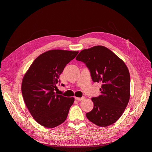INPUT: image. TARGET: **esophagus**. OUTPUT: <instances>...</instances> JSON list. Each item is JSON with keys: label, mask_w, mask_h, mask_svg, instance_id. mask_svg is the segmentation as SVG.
Returning <instances> with one entry per match:
<instances>
[{"label": "esophagus", "mask_w": 152, "mask_h": 152, "mask_svg": "<svg viewBox=\"0 0 152 152\" xmlns=\"http://www.w3.org/2000/svg\"><path fill=\"white\" fill-rule=\"evenodd\" d=\"M75 99L76 100H82L83 99H84V97H75Z\"/></svg>", "instance_id": "esophagus-1"}]
</instances>
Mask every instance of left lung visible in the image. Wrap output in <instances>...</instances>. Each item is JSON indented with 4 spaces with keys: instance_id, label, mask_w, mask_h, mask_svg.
<instances>
[{
    "instance_id": "obj_1",
    "label": "left lung",
    "mask_w": 152,
    "mask_h": 152,
    "mask_svg": "<svg viewBox=\"0 0 152 152\" xmlns=\"http://www.w3.org/2000/svg\"><path fill=\"white\" fill-rule=\"evenodd\" d=\"M76 59L86 64L94 83L102 84L101 94L92 98L94 108L86 117L100 127L113 124L121 116L129 100L128 68L112 51L101 45L83 50Z\"/></svg>"
}]
</instances>
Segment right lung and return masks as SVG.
Instances as JSON below:
<instances>
[{"mask_svg": "<svg viewBox=\"0 0 152 152\" xmlns=\"http://www.w3.org/2000/svg\"><path fill=\"white\" fill-rule=\"evenodd\" d=\"M78 52L47 51L34 60L23 78L24 101L32 116L42 126L53 128L66 120L75 99L57 94L54 91L60 83L59 77L64 68Z\"/></svg>", "mask_w": 152, "mask_h": 152, "instance_id": "right-lung-1", "label": "right lung"}]
</instances>
